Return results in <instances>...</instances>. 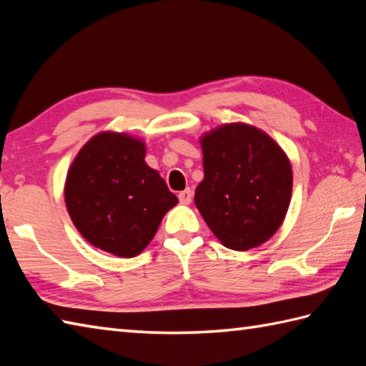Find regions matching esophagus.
<instances>
[{"label":"esophagus","mask_w":366,"mask_h":366,"mask_svg":"<svg viewBox=\"0 0 366 366\" xmlns=\"http://www.w3.org/2000/svg\"><path fill=\"white\" fill-rule=\"evenodd\" d=\"M192 199H193V192L190 189H185L179 193V201H181L182 204H190Z\"/></svg>","instance_id":"obj_1"}]
</instances>
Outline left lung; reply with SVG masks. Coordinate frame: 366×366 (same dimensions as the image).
<instances>
[{"mask_svg": "<svg viewBox=\"0 0 366 366\" xmlns=\"http://www.w3.org/2000/svg\"><path fill=\"white\" fill-rule=\"evenodd\" d=\"M204 179L195 204L215 237L245 252L275 234L292 193L291 162L266 132L244 122L223 124L199 138Z\"/></svg>", "mask_w": 366, "mask_h": 366, "instance_id": "1", "label": "left lung"}]
</instances>
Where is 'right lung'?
I'll return each mask as SVG.
<instances>
[{
	"mask_svg": "<svg viewBox=\"0 0 366 366\" xmlns=\"http://www.w3.org/2000/svg\"><path fill=\"white\" fill-rule=\"evenodd\" d=\"M144 157L143 139L100 132L79 151L66 176L64 201L75 228L91 245L119 258L142 253L179 203Z\"/></svg>",
	"mask_w": 366,
	"mask_h": 366,
	"instance_id": "add662e5",
	"label": "right lung"
}]
</instances>
